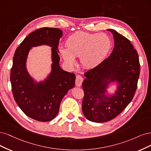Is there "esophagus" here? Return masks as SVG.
I'll return each instance as SVG.
<instances>
[{"mask_svg": "<svg viewBox=\"0 0 151 151\" xmlns=\"http://www.w3.org/2000/svg\"><path fill=\"white\" fill-rule=\"evenodd\" d=\"M83 81V78L80 76V75H77L76 76V82H75V84L76 86H81L82 85V82Z\"/></svg>", "mask_w": 151, "mask_h": 151, "instance_id": "obj_1", "label": "esophagus"}]
</instances>
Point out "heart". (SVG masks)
I'll use <instances>...</instances> for the list:
<instances>
[{"label":"heart","mask_w":151,"mask_h":151,"mask_svg":"<svg viewBox=\"0 0 151 151\" xmlns=\"http://www.w3.org/2000/svg\"><path fill=\"white\" fill-rule=\"evenodd\" d=\"M66 46L67 47H59L60 54L66 63L75 65V57H78L85 68H93L100 65L109 54L111 41L105 33L79 31L68 38Z\"/></svg>","instance_id":"b5f03b06"}]
</instances>
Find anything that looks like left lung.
I'll list each match as a JSON object with an SVG mask.
<instances>
[{"instance_id":"1","label":"left lung","mask_w":151,"mask_h":151,"mask_svg":"<svg viewBox=\"0 0 151 151\" xmlns=\"http://www.w3.org/2000/svg\"><path fill=\"white\" fill-rule=\"evenodd\" d=\"M114 47L100 65L86 72L82 83V110L86 119L101 123L116 117L132 101L137 89L140 64L137 52L130 41L114 29ZM116 84L114 93L108 88Z\"/></svg>"}]
</instances>
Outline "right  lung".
<instances>
[{
  "label": "right lung",
  "instance_id": "obj_1",
  "mask_svg": "<svg viewBox=\"0 0 151 151\" xmlns=\"http://www.w3.org/2000/svg\"><path fill=\"white\" fill-rule=\"evenodd\" d=\"M62 36L58 28H40L24 39L14 53L11 70L14 100L24 114L37 121L55 119L63 97L75 86V75L60 66L58 47ZM43 45L52 47L51 71L46 79L37 82L28 72L27 60L32 47Z\"/></svg>",
  "mask_w": 151,
  "mask_h": 151
}]
</instances>
